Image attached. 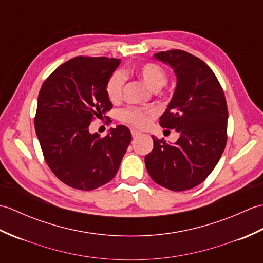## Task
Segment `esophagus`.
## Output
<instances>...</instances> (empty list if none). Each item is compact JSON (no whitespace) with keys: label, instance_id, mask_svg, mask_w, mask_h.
<instances>
[{"label":"esophagus","instance_id":"esophagus-1","mask_svg":"<svg viewBox=\"0 0 263 263\" xmlns=\"http://www.w3.org/2000/svg\"><path fill=\"white\" fill-rule=\"evenodd\" d=\"M131 135H132L133 138H137V137H139V136L141 135V132L138 131V130H135V128H132V130H131Z\"/></svg>","mask_w":263,"mask_h":263}]
</instances>
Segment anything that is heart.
<instances>
[{
	"mask_svg": "<svg viewBox=\"0 0 263 263\" xmlns=\"http://www.w3.org/2000/svg\"><path fill=\"white\" fill-rule=\"evenodd\" d=\"M146 85L153 90H158L167 81L166 71L160 65L154 62H144L136 65L132 70ZM125 82V76L121 70H116L106 81L105 91L111 103L120 100ZM156 115L154 108L126 107L119 111V119L122 122L137 127H144L149 124L150 120Z\"/></svg>",
	"mask_w": 263,
	"mask_h": 263,
	"instance_id": "1",
	"label": "heart"
}]
</instances>
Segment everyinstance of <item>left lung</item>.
Returning a JSON list of instances; mask_svg holds the SVG:
<instances>
[{
    "label": "left lung",
    "instance_id": "left-lung-1",
    "mask_svg": "<svg viewBox=\"0 0 263 263\" xmlns=\"http://www.w3.org/2000/svg\"><path fill=\"white\" fill-rule=\"evenodd\" d=\"M174 70L175 92L159 124L180 132L174 144L153 136L144 158L153 181L172 191L202 183L219 161L227 142L228 110L224 90L202 60L181 49L155 54Z\"/></svg>",
    "mask_w": 263,
    "mask_h": 263
}]
</instances>
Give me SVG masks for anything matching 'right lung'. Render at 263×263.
<instances>
[{
	"mask_svg": "<svg viewBox=\"0 0 263 263\" xmlns=\"http://www.w3.org/2000/svg\"><path fill=\"white\" fill-rule=\"evenodd\" d=\"M120 63L73 58L54 70L39 91L35 130L44 158L54 175L73 189L91 191L113 180L131 142L124 125L110 128L106 137L89 132L90 123L113 107L105 85Z\"/></svg>",
	"mask_w": 263,
	"mask_h": 263,
	"instance_id": "add662e5",
	"label": "right lung"
}]
</instances>
